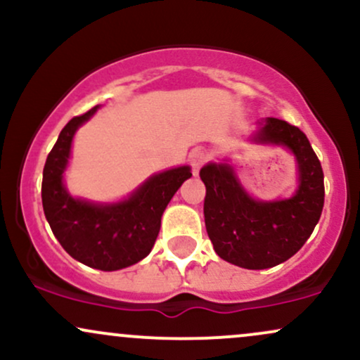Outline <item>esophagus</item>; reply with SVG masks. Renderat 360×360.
<instances>
[{
  "mask_svg": "<svg viewBox=\"0 0 360 360\" xmlns=\"http://www.w3.org/2000/svg\"><path fill=\"white\" fill-rule=\"evenodd\" d=\"M205 162H206V154L203 150H200V148H196V150H193L191 154H189V164H191L194 174L200 172V169L203 167Z\"/></svg>",
  "mask_w": 360,
  "mask_h": 360,
  "instance_id": "obj_1",
  "label": "esophagus"
}]
</instances>
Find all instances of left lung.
<instances>
[{
	"label": "left lung",
	"mask_w": 360,
	"mask_h": 360,
	"mask_svg": "<svg viewBox=\"0 0 360 360\" xmlns=\"http://www.w3.org/2000/svg\"><path fill=\"white\" fill-rule=\"evenodd\" d=\"M254 140L295 154L298 191L289 200L255 201L232 167L208 164L200 171L206 186L203 212L206 232L223 260L243 269H267L292 257L315 230L325 201L323 169L307 135L284 120L267 118Z\"/></svg>",
	"instance_id": "left-lung-1"
}]
</instances>
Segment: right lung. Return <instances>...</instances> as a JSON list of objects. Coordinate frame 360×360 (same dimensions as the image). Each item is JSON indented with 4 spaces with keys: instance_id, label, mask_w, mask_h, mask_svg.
I'll use <instances>...</instances> for the list:
<instances>
[{
    "instance_id": "add662e5",
    "label": "right lung",
    "mask_w": 360,
    "mask_h": 360,
    "mask_svg": "<svg viewBox=\"0 0 360 360\" xmlns=\"http://www.w3.org/2000/svg\"><path fill=\"white\" fill-rule=\"evenodd\" d=\"M98 106L62 128L44 166L42 205L53 235L71 257L100 271H118L147 257L160 230V217L174 193L191 177L188 166L152 176L117 205L74 200L62 184L74 131Z\"/></svg>"
}]
</instances>
